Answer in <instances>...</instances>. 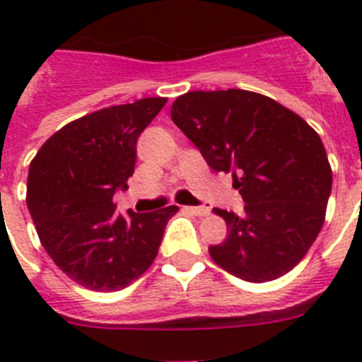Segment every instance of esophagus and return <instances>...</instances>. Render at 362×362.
I'll use <instances>...</instances> for the list:
<instances>
[{
    "mask_svg": "<svg viewBox=\"0 0 362 362\" xmlns=\"http://www.w3.org/2000/svg\"><path fill=\"white\" fill-rule=\"evenodd\" d=\"M186 210L195 216H209L210 214L209 206H186Z\"/></svg>",
    "mask_w": 362,
    "mask_h": 362,
    "instance_id": "1",
    "label": "esophagus"
}]
</instances>
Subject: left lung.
<instances>
[{
  "instance_id": "8db88e82",
  "label": "left lung",
  "mask_w": 362,
  "mask_h": 362,
  "mask_svg": "<svg viewBox=\"0 0 362 362\" xmlns=\"http://www.w3.org/2000/svg\"><path fill=\"white\" fill-rule=\"evenodd\" d=\"M170 118L216 173H231L244 214L214 209L227 238L210 257L253 284L300 263L320 235L332 170L320 135L274 99L247 90L187 92Z\"/></svg>"
}]
</instances>
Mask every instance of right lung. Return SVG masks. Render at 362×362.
Masks as SVG:
<instances>
[{"label":"right lung","instance_id":"obj_1","mask_svg":"<svg viewBox=\"0 0 362 362\" xmlns=\"http://www.w3.org/2000/svg\"><path fill=\"white\" fill-rule=\"evenodd\" d=\"M165 98L116 105L69 122L30 163L25 203L42 247L71 280L118 291L150 269L178 206L116 214L112 197L135 170L136 139Z\"/></svg>","mask_w":362,"mask_h":362}]
</instances>
